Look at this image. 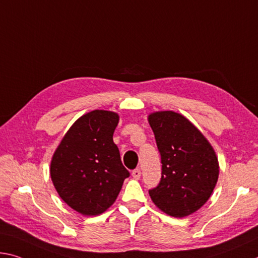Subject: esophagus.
<instances>
[{
  "instance_id": "obj_1",
  "label": "esophagus",
  "mask_w": 258,
  "mask_h": 258,
  "mask_svg": "<svg viewBox=\"0 0 258 258\" xmlns=\"http://www.w3.org/2000/svg\"><path fill=\"white\" fill-rule=\"evenodd\" d=\"M132 177H133L134 179H140V177H141V171H140V169L133 170V171H132Z\"/></svg>"
}]
</instances>
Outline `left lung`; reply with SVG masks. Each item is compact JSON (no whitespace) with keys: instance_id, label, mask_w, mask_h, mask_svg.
<instances>
[{"instance_id":"obj_1","label":"left lung","mask_w":258,"mask_h":258,"mask_svg":"<svg viewBox=\"0 0 258 258\" xmlns=\"http://www.w3.org/2000/svg\"><path fill=\"white\" fill-rule=\"evenodd\" d=\"M148 120L162 162L161 181L149 195L165 214L186 217L214 191L219 174L217 156L203 134L180 113L158 111L149 114Z\"/></svg>"}]
</instances>
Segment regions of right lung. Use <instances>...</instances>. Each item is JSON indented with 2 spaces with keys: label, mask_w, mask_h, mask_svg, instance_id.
Here are the masks:
<instances>
[{
  "label": "right lung",
  "mask_w": 258,
  "mask_h": 258,
  "mask_svg": "<svg viewBox=\"0 0 258 258\" xmlns=\"http://www.w3.org/2000/svg\"><path fill=\"white\" fill-rule=\"evenodd\" d=\"M117 113L94 110L81 116L57 147L50 164L57 193L85 216L104 212L116 201L130 172L113 142Z\"/></svg>",
  "instance_id": "1"
}]
</instances>
